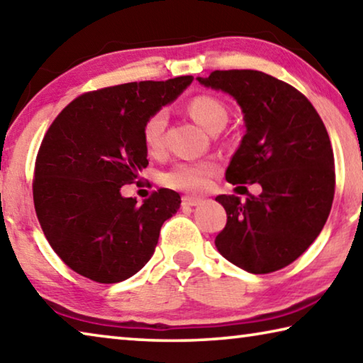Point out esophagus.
<instances>
[{
    "mask_svg": "<svg viewBox=\"0 0 363 363\" xmlns=\"http://www.w3.org/2000/svg\"><path fill=\"white\" fill-rule=\"evenodd\" d=\"M201 203V199H196V196H182V205L184 206H196Z\"/></svg>",
    "mask_w": 363,
    "mask_h": 363,
    "instance_id": "34e87169",
    "label": "esophagus"
}]
</instances>
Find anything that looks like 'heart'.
<instances>
[{"label":"heart","mask_w":363,"mask_h":363,"mask_svg":"<svg viewBox=\"0 0 363 363\" xmlns=\"http://www.w3.org/2000/svg\"><path fill=\"white\" fill-rule=\"evenodd\" d=\"M187 110L199 125L211 133L218 126H225L229 113L223 102L213 96H196L189 102ZM168 125V112L160 108L145 120L143 126V139L147 149L158 152L163 147L164 130ZM218 167L211 160H196V162H179L163 174V182L171 189L184 192H200L203 190Z\"/></svg>","instance_id":"1"}]
</instances>
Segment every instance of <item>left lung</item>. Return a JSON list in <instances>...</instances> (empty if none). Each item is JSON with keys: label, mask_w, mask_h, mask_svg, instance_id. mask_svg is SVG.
I'll return each instance as SVG.
<instances>
[{"label": "left lung", "mask_w": 363, "mask_h": 363, "mask_svg": "<svg viewBox=\"0 0 363 363\" xmlns=\"http://www.w3.org/2000/svg\"><path fill=\"white\" fill-rule=\"evenodd\" d=\"M196 79L229 94L242 108L247 131L225 179L233 186L257 182L262 189L247 201L237 195L216 196L227 224L214 245L247 272H274L298 259L328 219L335 195L328 133L298 89L267 73L216 70Z\"/></svg>", "instance_id": "8db88e82"}]
</instances>
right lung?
Instances as JSON below:
<instances>
[{"label": "right lung", "mask_w": 363, "mask_h": 363, "mask_svg": "<svg viewBox=\"0 0 363 363\" xmlns=\"http://www.w3.org/2000/svg\"><path fill=\"white\" fill-rule=\"evenodd\" d=\"M192 79L86 93L49 126L35 164V211L49 245L77 274L118 284L149 262L181 196L160 189L139 206L136 199L121 195V186L139 179L149 164L145 120L174 102Z\"/></svg>", "instance_id": "add662e5"}]
</instances>
